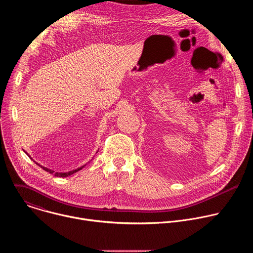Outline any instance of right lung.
Returning <instances> with one entry per match:
<instances>
[{"mask_svg": "<svg viewBox=\"0 0 253 253\" xmlns=\"http://www.w3.org/2000/svg\"><path fill=\"white\" fill-rule=\"evenodd\" d=\"M28 155V154H27ZM30 157V156H29ZM35 162V161H34ZM36 164L37 165H39L41 168H43L45 171H47V172H49V173H51V174H53V175H55V176H59V177H67V176H70V175H72V174H74V173H76V172H78L79 170H81L84 166H81V167H79V168H77V169H75V170H72V171H69V172H65V173H62V172H55L54 170H52V169H49V168H47V167H44V166H42V165H40V164H38L37 162H36Z\"/></svg>", "mask_w": 253, "mask_h": 253, "instance_id": "add662e5", "label": "right lung"}]
</instances>
